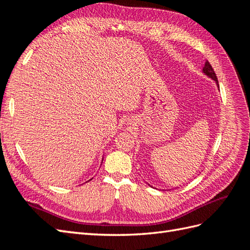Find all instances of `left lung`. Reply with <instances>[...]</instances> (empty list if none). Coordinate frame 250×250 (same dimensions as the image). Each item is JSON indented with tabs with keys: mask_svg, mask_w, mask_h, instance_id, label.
Masks as SVG:
<instances>
[{
	"mask_svg": "<svg viewBox=\"0 0 250 250\" xmlns=\"http://www.w3.org/2000/svg\"><path fill=\"white\" fill-rule=\"evenodd\" d=\"M202 72H204L207 75V77L212 79L214 82H215V84L217 85V88L219 89V85H218V81H217V78H216V74H215V72H214L212 66L210 65V62H208V61L206 62L204 68H202Z\"/></svg>",
	"mask_w": 250,
	"mask_h": 250,
	"instance_id": "obj_1",
	"label": "left lung"
}]
</instances>
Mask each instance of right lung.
I'll use <instances>...</instances> for the list:
<instances>
[{"instance_id":"1","label":"right lung","mask_w":250,"mask_h":250,"mask_svg":"<svg viewBox=\"0 0 250 250\" xmlns=\"http://www.w3.org/2000/svg\"><path fill=\"white\" fill-rule=\"evenodd\" d=\"M102 161H103V159H102Z\"/></svg>"}]
</instances>
